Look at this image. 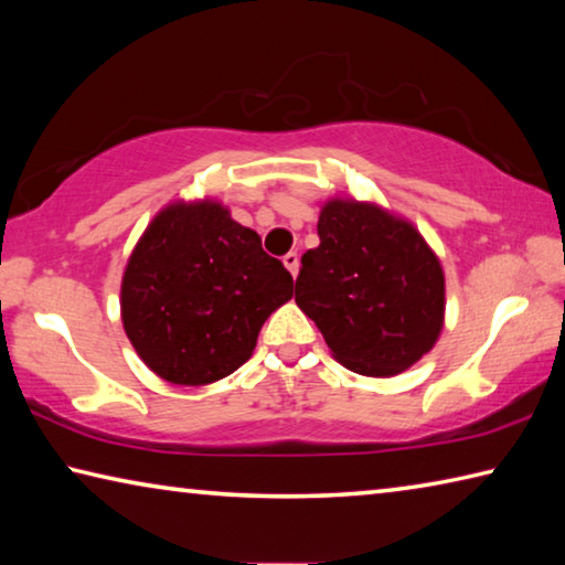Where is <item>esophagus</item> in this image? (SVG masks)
Here are the masks:
<instances>
[{
	"label": "esophagus",
	"mask_w": 565,
	"mask_h": 565,
	"mask_svg": "<svg viewBox=\"0 0 565 565\" xmlns=\"http://www.w3.org/2000/svg\"><path fill=\"white\" fill-rule=\"evenodd\" d=\"M284 266H286V269H289V274L296 279V274H299V254H296V252L286 254L284 256Z\"/></svg>",
	"instance_id": "esophagus-1"
}]
</instances>
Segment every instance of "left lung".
Wrapping results in <instances>:
<instances>
[{"mask_svg":"<svg viewBox=\"0 0 565 565\" xmlns=\"http://www.w3.org/2000/svg\"><path fill=\"white\" fill-rule=\"evenodd\" d=\"M321 244L301 256L296 306L353 374L391 379L436 347L446 319L444 266L414 222L376 202L331 196Z\"/></svg>","mask_w":565,"mask_h":565,"instance_id":"left-lung-1","label":"left lung"}]
</instances>
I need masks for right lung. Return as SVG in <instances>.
<instances>
[{"mask_svg": "<svg viewBox=\"0 0 565 565\" xmlns=\"http://www.w3.org/2000/svg\"><path fill=\"white\" fill-rule=\"evenodd\" d=\"M294 279L218 199L159 209L121 276V323L139 359L177 386H209L252 359Z\"/></svg>", "mask_w": 565, "mask_h": 565, "instance_id": "obj_1", "label": "right lung"}]
</instances>
